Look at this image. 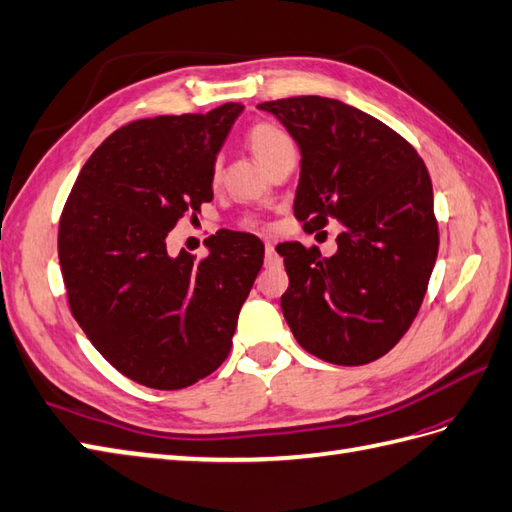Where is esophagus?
<instances>
[{"mask_svg":"<svg viewBox=\"0 0 512 512\" xmlns=\"http://www.w3.org/2000/svg\"><path fill=\"white\" fill-rule=\"evenodd\" d=\"M278 263V254H276V247L271 243L265 245V265H276Z\"/></svg>","mask_w":512,"mask_h":512,"instance_id":"obj_1","label":"esophagus"}]
</instances>
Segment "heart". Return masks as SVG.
<instances>
[{
    "instance_id": "1",
    "label": "heart",
    "mask_w": 512,
    "mask_h": 512,
    "mask_svg": "<svg viewBox=\"0 0 512 512\" xmlns=\"http://www.w3.org/2000/svg\"><path fill=\"white\" fill-rule=\"evenodd\" d=\"M245 141H247V147L252 149V154L256 156V160L265 169L271 165V160H276L284 152V149L293 147V143H291L289 136H286V132L280 130L278 126H273V123H267V121L254 123V126L247 130ZM210 180H213V184H219V180H221V162L219 160H215L213 173H210ZM247 226L254 228V226H258V221L249 219Z\"/></svg>"
}]
</instances>
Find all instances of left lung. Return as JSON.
Returning a JSON list of instances; mask_svg holds the SVG:
<instances>
[{"mask_svg":"<svg viewBox=\"0 0 512 512\" xmlns=\"http://www.w3.org/2000/svg\"><path fill=\"white\" fill-rule=\"evenodd\" d=\"M302 152L295 217L304 230L341 221L339 249L280 243L289 273L286 323L308 354L332 365H367L417 317L439 252L432 182L400 134L339 99L302 95L258 104Z\"/></svg>","mask_w":512,"mask_h":512,"instance_id":"left-lung-1","label":"left lung"}]
</instances>
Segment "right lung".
I'll return each mask as SVG.
<instances>
[{"label": "right lung", "mask_w": 512, "mask_h": 512, "mask_svg": "<svg viewBox=\"0 0 512 512\" xmlns=\"http://www.w3.org/2000/svg\"><path fill=\"white\" fill-rule=\"evenodd\" d=\"M243 106L162 115L112 132L62 208L58 258L71 313L123 376L176 391L228 358L265 245L217 232L208 256L167 254V234L213 199L215 158Z\"/></svg>", "instance_id": "right-lung-1"}]
</instances>
